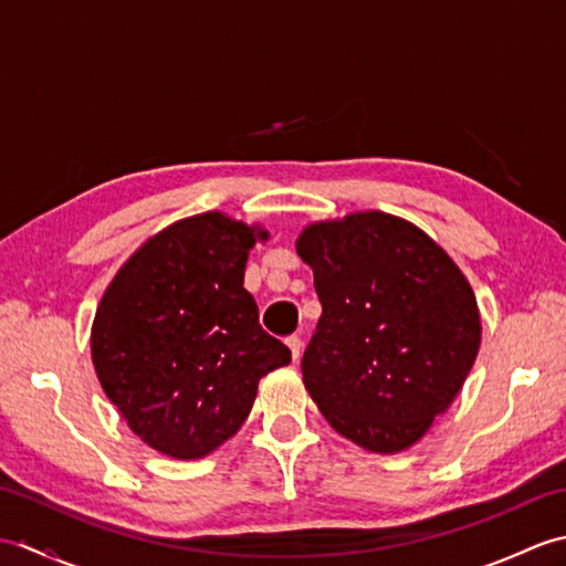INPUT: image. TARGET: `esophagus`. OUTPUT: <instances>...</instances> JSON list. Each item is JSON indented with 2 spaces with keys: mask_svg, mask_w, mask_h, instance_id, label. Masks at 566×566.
Wrapping results in <instances>:
<instances>
[{
  "mask_svg": "<svg viewBox=\"0 0 566 566\" xmlns=\"http://www.w3.org/2000/svg\"><path fill=\"white\" fill-rule=\"evenodd\" d=\"M286 345H290V350H292V359L296 363L298 359V355H302V338H298V335H290V338H286Z\"/></svg>",
  "mask_w": 566,
  "mask_h": 566,
  "instance_id": "34e87169",
  "label": "esophagus"
}]
</instances>
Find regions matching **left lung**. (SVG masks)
<instances>
[{"label": "left lung", "instance_id": "obj_1", "mask_svg": "<svg viewBox=\"0 0 566 566\" xmlns=\"http://www.w3.org/2000/svg\"><path fill=\"white\" fill-rule=\"evenodd\" d=\"M323 314L302 357L328 423L371 452H399L448 411L482 323L448 252L381 211L308 226L296 243Z\"/></svg>", "mask_w": 566, "mask_h": 566}]
</instances>
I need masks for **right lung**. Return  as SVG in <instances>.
<instances>
[{
	"label": "right lung",
	"mask_w": 566,
	"mask_h": 566,
	"mask_svg": "<svg viewBox=\"0 0 566 566\" xmlns=\"http://www.w3.org/2000/svg\"><path fill=\"white\" fill-rule=\"evenodd\" d=\"M255 228L201 213L150 238L114 276L92 328L102 389L150 448L209 454L243 426L268 371L292 363L243 286Z\"/></svg>",
	"instance_id": "right-lung-1"
}]
</instances>
